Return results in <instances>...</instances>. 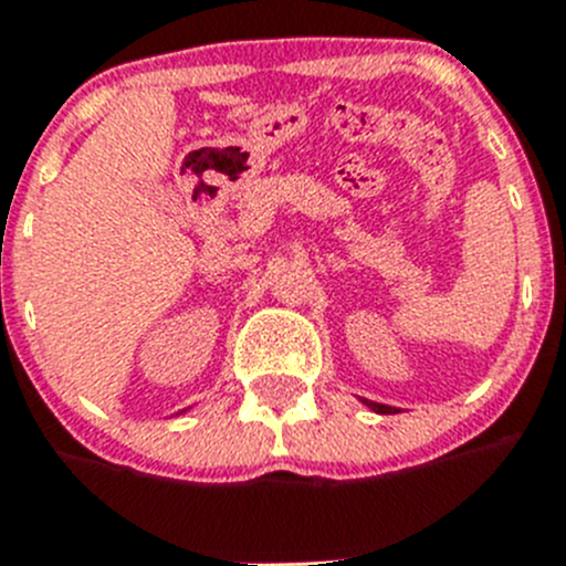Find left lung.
Wrapping results in <instances>:
<instances>
[{"label":"left lung","instance_id":"left-lung-1","mask_svg":"<svg viewBox=\"0 0 566 566\" xmlns=\"http://www.w3.org/2000/svg\"><path fill=\"white\" fill-rule=\"evenodd\" d=\"M367 402L369 408H373V411H378V413H395L397 408H391V406H384V402H373V400H364Z\"/></svg>","mask_w":566,"mask_h":566}]
</instances>
